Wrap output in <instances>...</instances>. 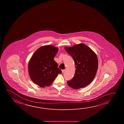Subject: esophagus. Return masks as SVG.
Here are the masks:
<instances>
[{"label": "esophagus", "instance_id": "1", "mask_svg": "<svg viewBox=\"0 0 124 124\" xmlns=\"http://www.w3.org/2000/svg\"><path fill=\"white\" fill-rule=\"evenodd\" d=\"M65 71V70H62V73H63Z\"/></svg>", "mask_w": 124, "mask_h": 124}]
</instances>
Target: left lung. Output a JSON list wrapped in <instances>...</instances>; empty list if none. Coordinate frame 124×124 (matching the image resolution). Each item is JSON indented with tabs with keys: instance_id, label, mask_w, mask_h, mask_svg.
I'll return each mask as SVG.
<instances>
[{
	"instance_id": "obj_1",
	"label": "left lung",
	"mask_w": 124,
	"mask_h": 124,
	"mask_svg": "<svg viewBox=\"0 0 124 124\" xmlns=\"http://www.w3.org/2000/svg\"><path fill=\"white\" fill-rule=\"evenodd\" d=\"M66 51L73 58L75 63V74L67 81V84L74 89L85 87L95 77L98 67L97 57L93 51L84 44L66 47Z\"/></svg>"
}]
</instances>
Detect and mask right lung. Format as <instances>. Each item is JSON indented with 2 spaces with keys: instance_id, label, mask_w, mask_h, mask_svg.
<instances>
[{
  "instance_id": "obj_1",
  "label": "right lung",
  "mask_w": 124,
  "mask_h": 124,
  "mask_svg": "<svg viewBox=\"0 0 124 124\" xmlns=\"http://www.w3.org/2000/svg\"><path fill=\"white\" fill-rule=\"evenodd\" d=\"M58 49L53 45H45L37 50L28 65L30 78L41 87L48 86L62 71L54 61Z\"/></svg>"
}]
</instances>
